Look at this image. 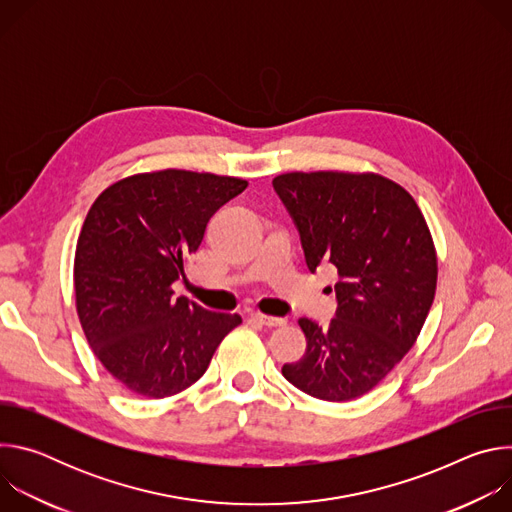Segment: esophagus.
Returning a JSON list of instances; mask_svg holds the SVG:
<instances>
[{"label":"esophagus","mask_w":512,"mask_h":512,"mask_svg":"<svg viewBox=\"0 0 512 512\" xmlns=\"http://www.w3.org/2000/svg\"><path fill=\"white\" fill-rule=\"evenodd\" d=\"M253 318L257 322H261L263 326H267V328H277V326H285L287 324L285 318H275V316H265V314H253Z\"/></svg>","instance_id":"obj_1"}]
</instances>
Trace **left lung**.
<instances>
[{
	"instance_id": "1",
	"label": "left lung",
	"mask_w": 512,
	"mask_h": 512,
	"mask_svg": "<svg viewBox=\"0 0 512 512\" xmlns=\"http://www.w3.org/2000/svg\"><path fill=\"white\" fill-rule=\"evenodd\" d=\"M273 188L300 231L308 269H338L336 318H300L306 352L283 377L322 401L375 389L415 344L437 283V255L413 196L397 182L352 172H289Z\"/></svg>"
}]
</instances>
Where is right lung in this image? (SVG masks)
Wrapping results in <instances>:
<instances>
[{"mask_svg":"<svg viewBox=\"0 0 512 512\" xmlns=\"http://www.w3.org/2000/svg\"><path fill=\"white\" fill-rule=\"evenodd\" d=\"M247 180L160 170L111 184L93 202L75 253L83 332L125 389L164 399L208 369L239 314H216L174 298L172 283L202 243L210 216Z\"/></svg>","mask_w":512,"mask_h":512,"instance_id":"obj_1","label":"right lung"}]
</instances>
